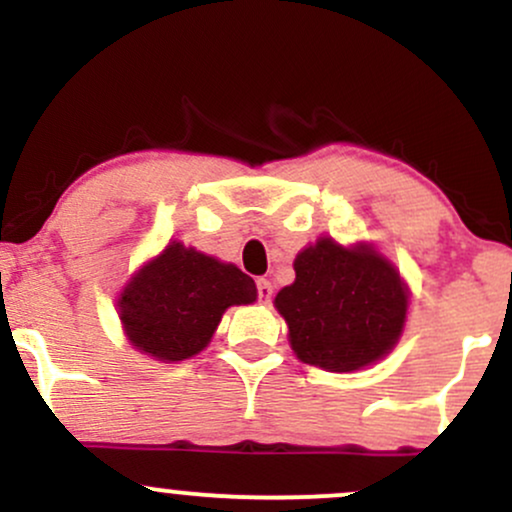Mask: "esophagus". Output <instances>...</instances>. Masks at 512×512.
Segmentation results:
<instances>
[{"label": "esophagus", "mask_w": 512, "mask_h": 512, "mask_svg": "<svg viewBox=\"0 0 512 512\" xmlns=\"http://www.w3.org/2000/svg\"><path fill=\"white\" fill-rule=\"evenodd\" d=\"M272 293H274L272 281L257 279V298H260L262 303H269V298H272Z\"/></svg>", "instance_id": "1"}]
</instances>
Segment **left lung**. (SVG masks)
<instances>
[{"instance_id":"1","label":"left lung","mask_w":512,"mask_h":512,"mask_svg":"<svg viewBox=\"0 0 512 512\" xmlns=\"http://www.w3.org/2000/svg\"><path fill=\"white\" fill-rule=\"evenodd\" d=\"M293 269L296 281L276 293L274 305L303 363L351 373L390 354L409 308L395 264L366 243L344 248L320 238L298 252Z\"/></svg>"}]
</instances>
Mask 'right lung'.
I'll use <instances>...</instances> for the list:
<instances>
[{
	"instance_id": "right-lung-1",
	"label": "right lung",
	"mask_w": 512,
	"mask_h": 512,
	"mask_svg": "<svg viewBox=\"0 0 512 512\" xmlns=\"http://www.w3.org/2000/svg\"><path fill=\"white\" fill-rule=\"evenodd\" d=\"M255 298V281L236 264L173 240L127 281L117 308L134 349L156 361L178 363L211 342L226 308Z\"/></svg>"
}]
</instances>
